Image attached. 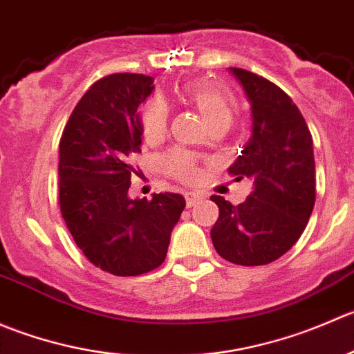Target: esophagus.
<instances>
[{"mask_svg": "<svg viewBox=\"0 0 354 354\" xmlns=\"http://www.w3.org/2000/svg\"><path fill=\"white\" fill-rule=\"evenodd\" d=\"M184 196H185V205H187V208L194 206L196 203L201 199V194H199V192H194V191H187Z\"/></svg>", "mask_w": 354, "mask_h": 354, "instance_id": "34e87169", "label": "esophagus"}]
</instances>
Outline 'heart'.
<instances>
[{
  "mask_svg": "<svg viewBox=\"0 0 354 354\" xmlns=\"http://www.w3.org/2000/svg\"><path fill=\"white\" fill-rule=\"evenodd\" d=\"M182 100L199 111L208 129H229L237 111L236 96L225 86L213 80H194L182 87ZM169 113L162 101L153 100L142 111V132L149 141L160 139L167 131ZM163 167L170 176L180 180H194L198 176L196 158L187 151L174 149L163 158Z\"/></svg>",
  "mask_w": 354,
  "mask_h": 354,
  "instance_id": "1",
  "label": "heart"
}]
</instances>
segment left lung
<instances>
[{
  "instance_id": "obj_1",
  "label": "left lung",
  "mask_w": 354,
  "mask_h": 354,
  "mask_svg": "<svg viewBox=\"0 0 354 354\" xmlns=\"http://www.w3.org/2000/svg\"><path fill=\"white\" fill-rule=\"evenodd\" d=\"M251 104V138L229 172L251 178L253 191L234 206L212 196L220 213L212 229L216 253L244 267L267 265L288 253L315 205L313 139L291 97L270 80L229 68Z\"/></svg>"
}]
</instances>
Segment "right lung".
Listing matches in <instances>:
<instances>
[{"label":"right lung","mask_w":354,"mask_h":354,"mask_svg":"<svg viewBox=\"0 0 354 354\" xmlns=\"http://www.w3.org/2000/svg\"><path fill=\"white\" fill-rule=\"evenodd\" d=\"M153 89V77L141 73L103 77L80 97L59 141L63 220L87 260L118 277L146 274L165 261L185 208L177 192L129 198L131 162L142 142L138 108Z\"/></svg>","instance_id":"right-lung-1"}]
</instances>
